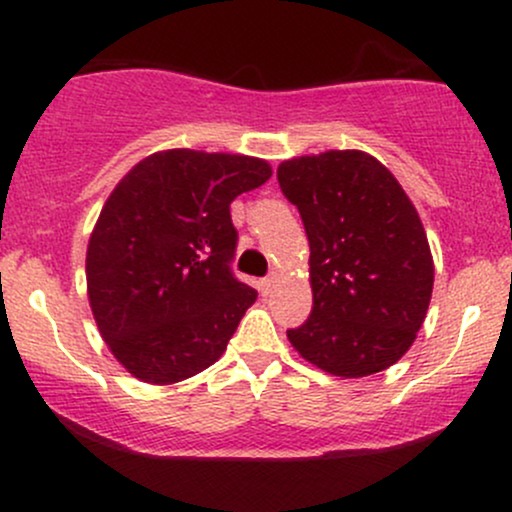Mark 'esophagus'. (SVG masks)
<instances>
[{
  "instance_id": "1",
  "label": "esophagus",
  "mask_w": 512,
  "mask_h": 512,
  "mask_svg": "<svg viewBox=\"0 0 512 512\" xmlns=\"http://www.w3.org/2000/svg\"><path fill=\"white\" fill-rule=\"evenodd\" d=\"M276 281H279V276L269 274L267 279H260V284H257V289H260L262 296H267V293H272V289L276 286Z\"/></svg>"
}]
</instances>
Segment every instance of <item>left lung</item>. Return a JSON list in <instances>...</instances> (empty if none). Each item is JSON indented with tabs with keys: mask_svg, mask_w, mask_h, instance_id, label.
<instances>
[{
	"mask_svg": "<svg viewBox=\"0 0 512 512\" xmlns=\"http://www.w3.org/2000/svg\"><path fill=\"white\" fill-rule=\"evenodd\" d=\"M310 243L313 310L286 337L339 378L390 368L414 344L433 293V257L414 204L366 151L298 156L276 170Z\"/></svg>",
	"mask_w": 512,
	"mask_h": 512,
	"instance_id": "obj_1",
	"label": "left lung"
}]
</instances>
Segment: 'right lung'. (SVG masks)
<instances>
[{"label": "right lung", "mask_w": 512, "mask_h": 512, "mask_svg": "<svg viewBox=\"0 0 512 512\" xmlns=\"http://www.w3.org/2000/svg\"><path fill=\"white\" fill-rule=\"evenodd\" d=\"M272 178L267 161L168 149L117 182L86 250L101 337L127 373L173 385L226 351L257 291L231 272V202Z\"/></svg>", "instance_id": "obj_1"}]
</instances>
